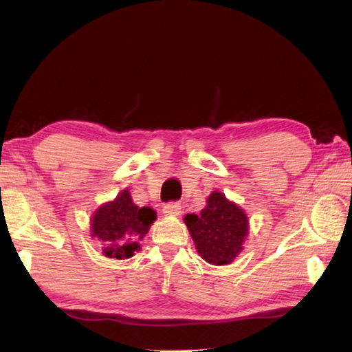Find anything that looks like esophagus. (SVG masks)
<instances>
[{"mask_svg": "<svg viewBox=\"0 0 352 352\" xmlns=\"http://www.w3.org/2000/svg\"><path fill=\"white\" fill-rule=\"evenodd\" d=\"M163 213L166 216H180L182 214V206L175 203V201H170L163 206Z\"/></svg>", "mask_w": 352, "mask_h": 352, "instance_id": "obj_1", "label": "esophagus"}]
</instances>
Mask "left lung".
Wrapping results in <instances>:
<instances>
[{"instance_id":"obj_1","label":"left lung","mask_w":352,"mask_h":352,"mask_svg":"<svg viewBox=\"0 0 352 352\" xmlns=\"http://www.w3.org/2000/svg\"><path fill=\"white\" fill-rule=\"evenodd\" d=\"M199 256L212 265H228L241 252L248 234V219L241 207L213 192L199 214H186Z\"/></svg>"}]
</instances>
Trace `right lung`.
I'll list each match as a JSON object with an SVG mask.
<instances>
[{
  "instance_id": "1",
  "label": "right lung",
  "mask_w": 352,
  "mask_h": 352,
  "mask_svg": "<svg viewBox=\"0 0 352 352\" xmlns=\"http://www.w3.org/2000/svg\"><path fill=\"white\" fill-rule=\"evenodd\" d=\"M155 219L151 207H139L133 203L129 190L119 193L115 201L98 208L92 218V236L98 239L104 256L129 258L139 250L142 239Z\"/></svg>"
}]
</instances>
